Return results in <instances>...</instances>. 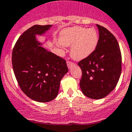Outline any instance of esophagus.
Returning <instances> with one entry per match:
<instances>
[{
	"instance_id": "1",
	"label": "esophagus",
	"mask_w": 132,
	"mask_h": 132,
	"mask_svg": "<svg viewBox=\"0 0 132 132\" xmlns=\"http://www.w3.org/2000/svg\"><path fill=\"white\" fill-rule=\"evenodd\" d=\"M67 67L69 69L71 68L72 67L75 66V63H74L72 62H70V61H67Z\"/></svg>"
}]
</instances>
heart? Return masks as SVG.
<instances>
[{
    "mask_svg": "<svg viewBox=\"0 0 132 132\" xmlns=\"http://www.w3.org/2000/svg\"><path fill=\"white\" fill-rule=\"evenodd\" d=\"M60 43L71 46L70 55L76 60H82L90 56L99 42V35L94 28L74 27L63 30L59 38Z\"/></svg>",
    "mask_w": 132,
    "mask_h": 132,
    "instance_id": "obj_1",
    "label": "heart"
}]
</instances>
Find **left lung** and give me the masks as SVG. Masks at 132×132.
Instances as JSON below:
<instances>
[{
    "mask_svg": "<svg viewBox=\"0 0 132 132\" xmlns=\"http://www.w3.org/2000/svg\"><path fill=\"white\" fill-rule=\"evenodd\" d=\"M98 28L99 42L94 53L78 63L82 70L79 82L85 96L93 100L106 97L116 88L121 73V53L115 36L104 27Z\"/></svg>",
    "mask_w": 132,
    "mask_h": 132,
    "instance_id": "1",
    "label": "left lung"
}]
</instances>
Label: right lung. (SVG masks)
<instances>
[{
    "label": "right lung",
    "instance_id": "add662e5",
    "mask_svg": "<svg viewBox=\"0 0 132 132\" xmlns=\"http://www.w3.org/2000/svg\"><path fill=\"white\" fill-rule=\"evenodd\" d=\"M52 26L30 27L18 39L12 53L13 69L20 88L27 97L40 103L56 97L61 80L69 70L65 60L43 47L44 43L36 38Z\"/></svg>",
    "mask_w": 132,
    "mask_h": 132
}]
</instances>
